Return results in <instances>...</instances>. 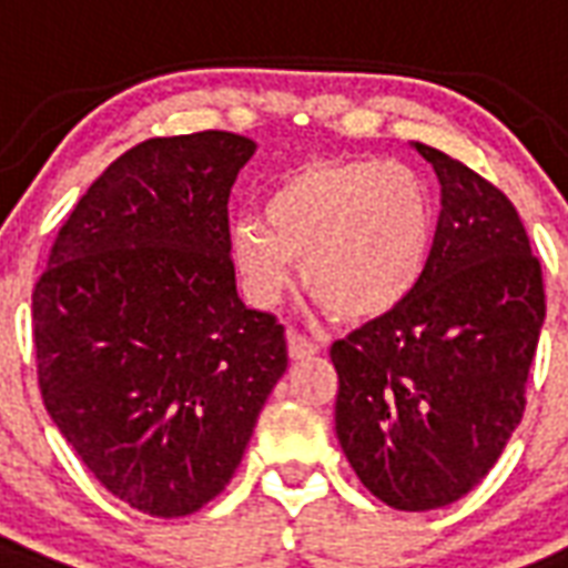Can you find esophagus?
<instances>
[{"label": "esophagus", "instance_id": "esophagus-1", "mask_svg": "<svg viewBox=\"0 0 568 568\" xmlns=\"http://www.w3.org/2000/svg\"><path fill=\"white\" fill-rule=\"evenodd\" d=\"M287 351H290V359H308L314 357L321 347H317V342H312L308 335H302V333H293L290 329L287 333Z\"/></svg>", "mask_w": 568, "mask_h": 568}]
</instances>
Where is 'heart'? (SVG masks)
I'll return each mask as SVG.
<instances>
[{
	"label": "heart",
	"instance_id": "1",
	"mask_svg": "<svg viewBox=\"0 0 568 568\" xmlns=\"http://www.w3.org/2000/svg\"><path fill=\"white\" fill-rule=\"evenodd\" d=\"M436 239V199L399 160H314L281 175L263 221L230 230V254L247 296L275 305L296 278L345 321H375L420 284Z\"/></svg>",
	"mask_w": 568,
	"mask_h": 568
}]
</instances>
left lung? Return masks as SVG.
<instances>
[{
  "label": "left lung",
  "instance_id": "8db88e82",
  "mask_svg": "<svg viewBox=\"0 0 568 568\" xmlns=\"http://www.w3.org/2000/svg\"><path fill=\"white\" fill-rule=\"evenodd\" d=\"M442 184L415 293L338 338L335 433L372 496L399 511L457 503L494 469L527 408L545 284L503 190L415 144Z\"/></svg>",
  "mask_w": 568,
  "mask_h": 568
}]
</instances>
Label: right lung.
Returning a JSON list of instances; mask_svg holds the SVG:
<instances>
[{"label":"right lung","mask_w":568,"mask_h":568,"mask_svg":"<svg viewBox=\"0 0 568 568\" xmlns=\"http://www.w3.org/2000/svg\"><path fill=\"white\" fill-rule=\"evenodd\" d=\"M256 144L148 139L90 184L32 290L48 415L118 499L184 517L230 484L287 372L275 314L239 300L230 190Z\"/></svg>","instance_id":"1"}]
</instances>
